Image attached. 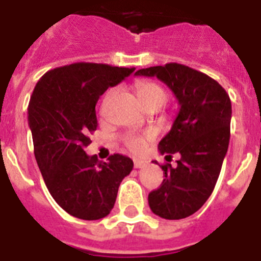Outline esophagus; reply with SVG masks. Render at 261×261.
I'll list each match as a JSON object with an SVG mask.
<instances>
[{"instance_id": "34e87169", "label": "esophagus", "mask_w": 261, "mask_h": 261, "mask_svg": "<svg viewBox=\"0 0 261 261\" xmlns=\"http://www.w3.org/2000/svg\"><path fill=\"white\" fill-rule=\"evenodd\" d=\"M133 166H135V168H143V167L147 166V162H145V160L136 159L133 162Z\"/></svg>"}]
</instances>
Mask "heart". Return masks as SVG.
Listing matches in <instances>:
<instances>
[{"label":"heart","mask_w":261,"mask_h":261,"mask_svg":"<svg viewBox=\"0 0 261 261\" xmlns=\"http://www.w3.org/2000/svg\"><path fill=\"white\" fill-rule=\"evenodd\" d=\"M137 95L139 99L141 101L147 109L149 108H160L164 105V102L167 101V91L164 90V87L159 83L153 82V81H141L136 85ZM112 93H109V95ZM108 95V97H109ZM153 135L152 133H145V135H137V133H129L125 136V145L133 152H141L145 147L147 140L152 139Z\"/></svg>","instance_id":"1"}]
</instances>
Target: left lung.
<instances>
[{"mask_svg":"<svg viewBox=\"0 0 261 261\" xmlns=\"http://www.w3.org/2000/svg\"><path fill=\"white\" fill-rule=\"evenodd\" d=\"M136 75L156 76L170 87L180 110L159 143L166 159L179 153L176 167L163 164L166 176L148 195L149 207L166 220H180L201 209L213 193L230 139L232 103L220 83L185 64L141 68Z\"/></svg>","mask_w":261,"mask_h":261,"instance_id":"obj_1","label":"left lung"}]
</instances>
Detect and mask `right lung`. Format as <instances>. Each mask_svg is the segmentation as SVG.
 Segmentation results:
<instances>
[{"mask_svg":"<svg viewBox=\"0 0 261 261\" xmlns=\"http://www.w3.org/2000/svg\"><path fill=\"white\" fill-rule=\"evenodd\" d=\"M133 71V67L72 63L45 72L31 95L28 122L45 186L62 209L81 220L108 216L120 183L133 168L128 156L114 153L99 162L85 152L97 130L99 97Z\"/></svg>","mask_w":261,"mask_h":261,"instance_id":"1","label":"right lung"}]
</instances>
